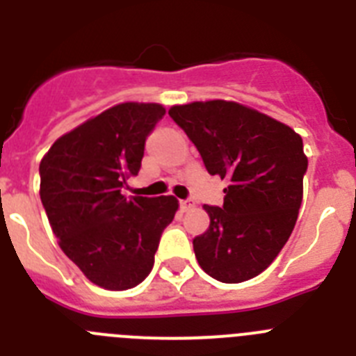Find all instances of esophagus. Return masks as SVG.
<instances>
[{"instance_id":"obj_1","label":"esophagus","mask_w":356,"mask_h":356,"mask_svg":"<svg viewBox=\"0 0 356 356\" xmlns=\"http://www.w3.org/2000/svg\"><path fill=\"white\" fill-rule=\"evenodd\" d=\"M180 209L184 210V212H188L191 209H194V201L193 200H181L180 201Z\"/></svg>"}]
</instances>
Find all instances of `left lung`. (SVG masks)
<instances>
[{"label":"left lung","instance_id":"8db88e82","mask_svg":"<svg viewBox=\"0 0 356 356\" xmlns=\"http://www.w3.org/2000/svg\"><path fill=\"white\" fill-rule=\"evenodd\" d=\"M169 115L207 171L228 181L222 207H203L210 226L193 241L197 264L222 284L254 278L294 229L308 168L303 140L284 122L225 99L175 105Z\"/></svg>","mask_w":356,"mask_h":356}]
</instances>
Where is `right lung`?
I'll return each instance as SVG.
<instances>
[{
  "instance_id": "1",
  "label": "right lung",
  "mask_w": 356,
  "mask_h": 356,
  "mask_svg": "<svg viewBox=\"0 0 356 356\" xmlns=\"http://www.w3.org/2000/svg\"><path fill=\"white\" fill-rule=\"evenodd\" d=\"M163 114L159 103H119L62 135L40 160V201L62 251L108 291H127L149 275L178 210L172 196L121 194Z\"/></svg>"
}]
</instances>
